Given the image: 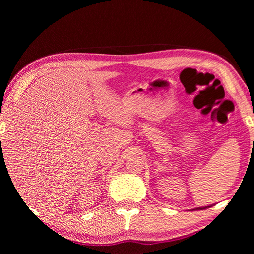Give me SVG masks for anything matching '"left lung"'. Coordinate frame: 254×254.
I'll return each mask as SVG.
<instances>
[{
    "label": "left lung",
    "mask_w": 254,
    "mask_h": 254,
    "mask_svg": "<svg viewBox=\"0 0 254 254\" xmlns=\"http://www.w3.org/2000/svg\"><path fill=\"white\" fill-rule=\"evenodd\" d=\"M253 118H254V116H253ZM207 207H212V205H209V206H205V207H197V208H193V209H191V210H195V209H205V208H207Z\"/></svg>",
    "instance_id": "left-lung-1"
}]
</instances>
